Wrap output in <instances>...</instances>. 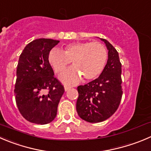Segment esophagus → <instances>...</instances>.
<instances>
[{
	"instance_id": "34e87169",
	"label": "esophagus",
	"mask_w": 151,
	"mask_h": 151,
	"mask_svg": "<svg viewBox=\"0 0 151 151\" xmlns=\"http://www.w3.org/2000/svg\"><path fill=\"white\" fill-rule=\"evenodd\" d=\"M71 88V87L69 85H64V90H65V91H67V90H69V89Z\"/></svg>"
}]
</instances>
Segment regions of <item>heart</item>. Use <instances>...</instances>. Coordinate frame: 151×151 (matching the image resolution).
Segmentation results:
<instances>
[{"mask_svg": "<svg viewBox=\"0 0 151 151\" xmlns=\"http://www.w3.org/2000/svg\"><path fill=\"white\" fill-rule=\"evenodd\" d=\"M107 60V52L99 42H74L67 44L64 52L58 49L51 50L48 61L56 73L64 72L73 61V67L61 76L63 81L74 84L79 80L90 81L98 77L104 70Z\"/></svg>", "mask_w": 151, "mask_h": 151, "instance_id": "heart-1", "label": "heart"}]
</instances>
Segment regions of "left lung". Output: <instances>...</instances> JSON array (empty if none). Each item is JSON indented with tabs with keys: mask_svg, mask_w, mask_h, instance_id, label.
Here are the masks:
<instances>
[{
	"mask_svg": "<svg viewBox=\"0 0 151 151\" xmlns=\"http://www.w3.org/2000/svg\"><path fill=\"white\" fill-rule=\"evenodd\" d=\"M108 50L107 64L99 78L78 87L76 110L84 121L101 122L110 118L121 102L122 64L117 50L107 40L101 38Z\"/></svg>",
	"mask_w": 151,
	"mask_h": 151,
	"instance_id": "obj_1",
	"label": "left lung"
}]
</instances>
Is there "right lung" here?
<instances>
[{
    "label": "right lung",
    "mask_w": 151,
    "mask_h": 151,
    "mask_svg": "<svg viewBox=\"0 0 151 151\" xmlns=\"http://www.w3.org/2000/svg\"><path fill=\"white\" fill-rule=\"evenodd\" d=\"M59 41L40 38L29 43L18 60L15 85L20 113L29 122L46 124L54 120L64 93L49 63L50 50Z\"/></svg>",
    "instance_id": "obj_1"
}]
</instances>
